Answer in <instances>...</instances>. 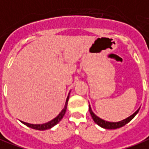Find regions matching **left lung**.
<instances>
[{
	"mask_svg": "<svg viewBox=\"0 0 149 149\" xmlns=\"http://www.w3.org/2000/svg\"><path fill=\"white\" fill-rule=\"evenodd\" d=\"M140 109H138L137 111L134 113L133 114H132L131 116H130L127 118H125V119L122 120V121H120V122H107V121H104V120L101 119L99 117H97L95 114L92 112L91 109V107L89 106V111H90V114L91 115V118H92V119L94 120V122L98 124V125L101 126V127L104 128V129H107V130H115V129H118V128L122 127V126H124L125 125H126L128 122H130L131 120L133 119L134 117L136 116V114L138 113V111H139Z\"/></svg>",
	"mask_w": 149,
	"mask_h": 149,
	"instance_id": "left-lung-1",
	"label": "left lung"
}]
</instances>
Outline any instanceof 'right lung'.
Returning <instances> with one entry per match:
<instances>
[{"mask_svg": "<svg viewBox=\"0 0 149 149\" xmlns=\"http://www.w3.org/2000/svg\"><path fill=\"white\" fill-rule=\"evenodd\" d=\"M69 95L67 97V100H66L65 105V107L63 108V110L61 111L60 114H58V116L56 117L55 118H54L53 120H51L50 122H47V123H45V124H42V125H34V124H29V123H27V122H21L22 123H24V125H26L27 126L30 128H32V129H35V130H48V129H50L52 128L53 126H54L55 125H57L58 122H60L61 120L62 119V118L65 114L66 109H67V104H68V101H69Z\"/></svg>", "mask_w": 149, "mask_h": 149, "instance_id": "obj_1", "label": "right lung"}]
</instances>
